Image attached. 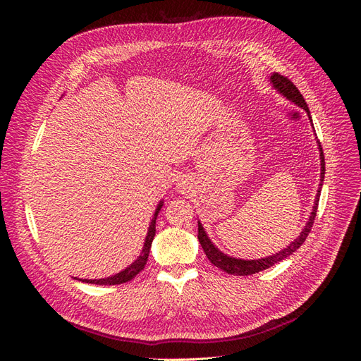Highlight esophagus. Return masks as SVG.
Wrapping results in <instances>:
<instances>
[{"label": "esophagus", "instance_id": "esophagus-1", "mask_svg": "<svg viewBox=\"0 0 361 361\" xmlns=\"http://www.w3.org/2000/svg\"><path fill=\"white\" fill-rule=\"evenodd\" d=\"M179 185H180V183H179Z\"/></svg>", "mask_w": 361, "mask_h": 361}]
</instances>
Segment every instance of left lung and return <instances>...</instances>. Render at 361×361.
<instances>
[{
    "mask_svg": "<svg viewBox=\"0 0 361 361\" xmlns=\"http://www.w3.org/2000/svg\"><path fill=\"white\" fill-rule=\"evenodd\" d=\"M272 87L274 89L286 97L288 101L293 102L295 105H298L302 110L307 111L309 117H310V111H309V106L305 104L302 94L300 93V90L297 87L293 85V82L290 80H288L286 76H283L277 72H274L271 75L269 78ZM312 120V118H310ZM318 146H319V157H321V183H319V190L318 194H316V200H314V206H313V211L310 214L309 221L305 223L302 232L300 233V236L295 239L293 243H290L286 248H283L279 253L264 257V259H257V260H244V259H236V257H231L224 255L223 251L218 250L209 238H207L204 228L202 226V223L199 221V243L204 251V255L209 259L211 264H214L216 268L223 269L227 274H232V276H251V274H256L259 271H264L272 265L279 264L280 260L289 257L293 251H297L302 243L305 241V238L309 236L312 227H313V221H314V216H316V211H318V203H319V195H321V188H322V182H324V174H325V159H324V152H322V146L318 141Z\"/></svg>",
    "mask_w": 361,
    "mask_h": 361,
    "instance_id": "left-lung-1",
    "label": "left lung"
}]
</instances>
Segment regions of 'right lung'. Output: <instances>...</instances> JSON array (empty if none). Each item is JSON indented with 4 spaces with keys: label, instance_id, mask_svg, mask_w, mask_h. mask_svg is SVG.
<instances>
[{
    "label": "right lung",
    "instance_id": "right-lung-1",
    "mask_svg": "<svg viewBox=\"0 0 361 361\" xmlns=\"http://www.w3.org/2000/svg\"><path fill=\"white\" fill-rule=\"evenodd\" d=\"M162 207V202H159V204L157 206V211L154 214V218H152V221L149 224V231H147V236L145 239V245H143V250H141V255L138 256V259L134 262V264H130L126 269L117 272L116 276H111V277H106V279H94V280H89V279H84L81 281H85V283H92V285H122V283H126L129 280H133L140 271H143L146 264H147V257H149V251H150V247H152V241H154L155 238V224H157V216L161 211Z\"/></svg>",
    "mask_w": 361,
    "mask_h": 361
}]
</instances>
